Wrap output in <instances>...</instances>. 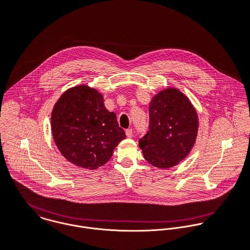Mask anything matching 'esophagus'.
<instances>
[{"label":"esophagus","mask_w":250,"mask_h":250,"mask_svg":"<svg viewBox=\"0 0 250 250\" xmlns=\"http://www.w3.org/2000/svg\"><path fill=\"white\" fill-rule=\"evenodd\" d=\"M125 133H126V136H127L128 138H132V137H133V130H132V129H127V130L125 131Z\"/></svg>","instance_id":"34e87169"}]
</instances>
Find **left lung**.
Wrapping results in <instances>:
<instances>
[{"label": "left lung", "mask_w": 250, "mask_h": 250, "mask_svg": "<svg viewBox=\"0 0 250 250\" xmlns=\"http://www.w3.org/2000/svg\"><path fill=\"white\" fill-rule=\"evenodd\" d=\"M199 128L196 109L176 88H167L149 104V131L140 140L145 159L159 168L177 165L191 151Z\"/></svg>", "instance_id": "left-lung-1"}]
</instances>
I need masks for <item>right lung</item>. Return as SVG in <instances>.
I'll return each instance as SVG.
<instances>
[{
    "label": "right lung",
    "instance_id": "obj_1",
    "mask_svg": "<svg viewBox=\"0 0 250 250\" xmlns=\"http://www.w3.org/2000/svg\"><path fill=\"white\" fill-rule=\"evenodd\" d=\"M51 131L61 154L76 166L95 169L105 164L126 138L116 114L109 112L96 89L79 85L54 104Z\"/></svg>",
    "mask_w": 250,
    "mask_h": 250
}]
</instances>
